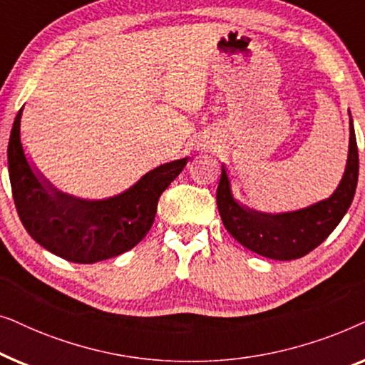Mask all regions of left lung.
<instances>
[{
  "label": "left lung",
  "mask_w": 365,
  "mask_h": 365,
  "mask_svg": "<svg viewBox=\"0 0 365 365\" xmlns=\"http://www.w3.org/2000/svg\"><path fill=\"white\" fill-rule=\"evenodd\" d=\"M217 186V209L224 227L249 251L259 256L292 261L306 256L329 237L346 216L356 194L359 178V153L356 133L349 111V154L346 171L331 196L311 206L287 212H261L244 206L234 197L231 178L222 164Z\"/></svg>",
  "instance_id": "obj_1"
}]
</instances>
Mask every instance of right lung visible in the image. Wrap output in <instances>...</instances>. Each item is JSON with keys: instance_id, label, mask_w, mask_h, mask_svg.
I'll list each match as a JSON object with an SVG mask.
<instances>
[{"instance_id": "1", "label": "right lung", "mask_w": 365, "mask_h": 365, "mask_svg": "<svg viewBox=\"0 0 365 365\" xmlns=\"http://www.w3.org/2000/svg\"><path fill=\"white\" fill-rule=\"evenodd\" d=\"M23 108L8 144L13 199L24 229L39 246L76 264L116 257L146 236L161 194L189 158L161 164L136 184L106 199H81L58 191L29 161L21 143Z\"/></svg>"}]
</instances>
